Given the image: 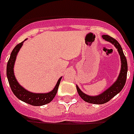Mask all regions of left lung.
<instances>
[{"label":"left lung","instance_id":"obj_1","mask_svg":"<svg viewBox=\"0 0 134 134\" xmlns=\"http://www.w3.org/2000/svg\"><path fill=\"white\" fill-rule=\"evenodd\" d=\"M102 37L103 39H105V41L112 43V44H114V46L117 48L118 52H119L120 57H121V69L117 80L115 82L112 84V86H110L108 89H107L105 91H104L98 96H89V95H86L81 91V90L78 88V86H76L77 93H78L81 98L85 102L90 103H93V104H103V103L109 102L111 99H112L115 95H117L118 93L122 89L125 84V82H126L127 79V62L126 57L122 52L121 45L119 44V43L115 39L112 38L110 36L103 35Z\"/></svg>","mask_w":134,"mask_h":134}]
</instances>
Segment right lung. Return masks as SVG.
<instances>
[{
	"mask_svg": "<svg viewBox=\"0 0 134 134\" xmlns=\"http://www.w3.org/2000/svg\"><path fill=\"white\" fill-rule=\"evenodd\" d=\"M23 42L20 43L19 44L15 46L12 51L10 58L8 60L7 65V76L9 83L11 89L13 91V94L19 99L22 100V102L29 103L30 105H35V106H40V105H45L50 103L52 100L54 98L55 95L58 91V86L61 80L60 77L58 80L57 85L52 91L48 93H33L25 90L23 87L20 86L19 83L17 82L15 79L14 73H13V66L15 63L16 56L18 53L19 50L22 47Z\"/></svg>",
	"mask_w": 134,
	"mask_h": 134,
	"instance_id": "add662e5",
	"label": "right lung"
}]
</instances>
